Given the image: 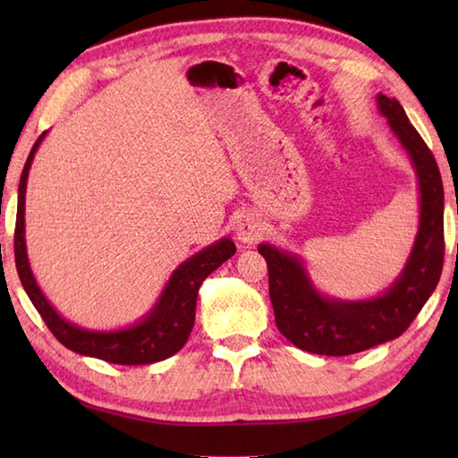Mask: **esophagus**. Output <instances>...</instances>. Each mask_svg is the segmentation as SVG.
Wrapping results in <instances>:
<instances>
[{
  "mask_svg": "<svg viewBox=\"0 0 458 458\" xmlns=\"http://www.w3.org/2000/svg\"><path fill=\"white\" fill-rule=\"evenodd\" d=\"M236 240L240 244H256V242L264 234V226L254 214H244L236 222Z\"/></svg>",
  "mask_w": 458,
  "mask_h": 458,
  "instance_id": "esophagus-1",
  "label": "esophagus"
}]
</instances>
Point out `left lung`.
<instances>
[{
	"label": "left lung",
	"mask_w": 458,
	"mask_h": 458,
	"mask_svg": "<svg viewBox=\"0 0 458 458\" xmlns=\"http://www.w3.org/2000/svg\"><path fill=\"white\" fill-rule=\"evenodd\" d=\"M377 108L410 155L420 182V230L400 277L374 299H330L315 289L299 258L269 244L258 246L267 261L269 299L279 333L313 354L348 356L403 335L443 271L445 194L439 167L400 102L377 94Z\"/></svg>",
	"instance_id": "1"
}]
</instances>
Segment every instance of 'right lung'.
I'll use <instances>...</instances> for the list:
<instances>
[{
  "mask_svg": "<svg viewBox=\"0 0 458 458\" xmlns=\"http://www.w3.org/2000/svg\"><path fill=\"white\" fill-rule=\"evenodd\" d=\"M47 133L38 135L31 153L25 161V167L19 181L17 194V220H15V267L25 293L43 317L45 325L55 335L58 343L64 344L72 352L84 356L100 358L106 362L122 366L153 364L177 354L187 343L194 325V309H197L199 287L214 269H218L224 261L236 254V246L230 238H222L216 244L204 248L173 271L169 284L165 285L157 303L145 315L140 323L122 330L98 333V330H86L68 323L66 318L56 313L55 307L48 303L43 291L38 289L29 267L27 246H25V191L29 169Z\"/></svg>",
  "mask_w": 458,
  "mask_h": 458,
  "instance_id": "obj_1",
  "label": "right lung"
}]
</instances>
